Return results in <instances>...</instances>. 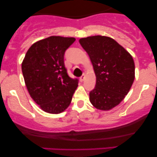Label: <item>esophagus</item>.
<instances>
[{
    "mask_svg": "<svg viewBox=\"0 0 157 157\" xmlns=\"http://www.w3.org/2000/svg\"><path fill=\"white\" fill-rule=\"evenodd\" d=\"M85 77H86V75H85V74H83V75H82V76H81V77H80V82H82V81L84 80Z\"/></svg>",
    "mask_w": 157,
    "mask_h": 157,
    "instance_id": "1",
    "label": "esophagus"
}]
</instances>
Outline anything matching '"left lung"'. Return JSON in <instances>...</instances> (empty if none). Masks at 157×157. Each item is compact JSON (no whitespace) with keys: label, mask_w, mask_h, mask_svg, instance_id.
<instances>
[{"label":"left lung","mask_w":157,"mask_h":157,"mask_svg":"<svg viewBox=\"0 0 157 157\" xmlns=\"http://www.w3.org/2000/svg\"><path fill=\"white\" fill-rule=\"evenodd\" d=\"M79 42L89 55L96 75L95 87L89 93L90 102L97 109L109 111L122 101L134 82L132 56L109 37L91 36Z\"/></svg>","instance_id":"left-lung-1"}]
</instances>
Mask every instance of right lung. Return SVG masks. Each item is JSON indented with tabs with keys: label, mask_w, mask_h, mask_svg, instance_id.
Instances as JSON below:
<instances>
[{
	"label": "right lung",
	"mask_w": 157,
	"mask_h": 157,
	"mask_svg": "<svg viewBox=\"0 0 157 157\" xmlns=\"http://www.w3.org/2000/svg\"><path fill=\"white\" fill-rule=\"evenodd\" d=\"M75 40L51 36L32 44L25 55L22 72L26 86L45 112L64 111L78 86V80L68 76L64 65L65 52Z\"/></svg>",
	"instance_id": "add662e5"
}]
</instances>
